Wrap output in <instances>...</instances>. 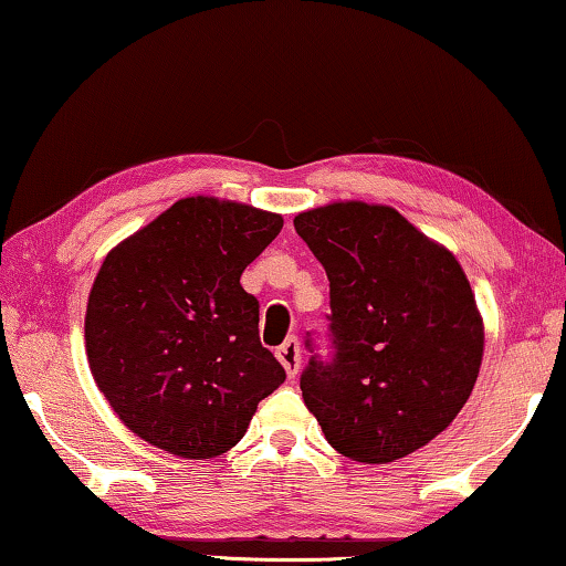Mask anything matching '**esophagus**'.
I'll return each mask as SVG.
<instances>
[{
    "label": "esophagus",
    "mask_w": 566,
    "mask_h": 566,
    "mask_svg": "<svg viewBox=\"0 0 566 566\" xmlns=\"http://www.w3.org/2000/svg\"><path fill=\"white\" fill-rule=\"evenodd\" d=\"M276 358H280V364L284 366L286 376H290V378L297 376L300 364H302V350H300L297 337H290V340H284L280 348H276Z\"/></svg>",
    "instance_id": "obj_1"
}]
</instances>
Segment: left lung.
Wrapping results in <instances>:
<instances>
[{
    "instance_id": "8db88e82",
    "label": "left lung",
    "mask_w": 566,
    "mask_h": 566,
    "mask_svg": "<svg viewBox=\"0 0 566 566\" xmlns=\"http://www.w3.org/2000/svg\"><path fill=\"white\" fill-rule=\"evenodd\" d=\"M331 282L335 358L300 389L345 458L386 465L442 434L470 399L485 327L450 249L391 206L337 200L294 216Z\"/></svg>"
}]
</instances>
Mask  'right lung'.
I'll use <instances>...</instances> for the list:
<instances>
[{
    "instance_id": "right-lung-1",
    "label": "right lung",
    "mask_w": 566,
    "mask_h": 566,
    "mask_svg": "<svg viewBox=\"0 0 566 566\" xmlns=\"http://www.w3.org/2000/svg\"><path fill=\"white\" fill-rule=\"evenodd\" d=\"M282 226L280 213L196 196L106 254L83 325L88 368L145 442L177 458H218L284 384L259 340V302L241 286Z\"/></svg>"
}]
</instances>
